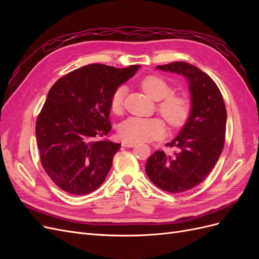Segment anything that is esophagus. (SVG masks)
I'll return each mask as SVG.
<instances>
[{
  "label": "esophagus",
  "instance_id": "esophagus-1",
  "mask_svg": "<svg viewBox=\"0 0 259 259\" xmlns=\"http://www.w3.org/2000/svg\"><path fill=\"white\" fill-rule=\"evenodd\" d=\"M123 147H127V148H133L136 146V143H132V142H123L122 143Z\"/></svg>",
  "mask_w": 259,
  "mask_h": 259
}]
</instances>
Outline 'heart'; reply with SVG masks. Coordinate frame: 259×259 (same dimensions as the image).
<instances>
[{
  "instance_id": "heart-1",
  "label": "heart",
  "mask_w": 259,
  "mask_h": 259,
  "mask_svg": "<svg viewBox=\"0 0 259 259\" xmlns=\"http://www.w3.org/2000/svg\"><path fill=\"white\" fill-rule=\"evenodd\" d=\"M144 92L153 100L159 101L158 111L171 127H179L189 115L190 106L188 100L177 94H171L169 84L158 75H149L140 82ZM126 88H117L110 100L112 111L121 113L124 108ZM165 133V125L159 117L132 116L123 121L119 126L120 137L126 142H150L162 137Z\"/></svg>"
}]
</instances>
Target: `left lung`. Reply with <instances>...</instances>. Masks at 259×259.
Returning a JSON list of instances; mask_svg holds the SVG:
<instances>
[{
  "label": "left lung",
  "instance_id": "8db88e82",
  "mask_svg": "<svg viewBox=\"0 0 259 259\" xmlns=\"http://www.w3.org/2000/svg\"><path fill=\"white\" fill-rule=\"evenodd\" d=\"M183 75L190 93L189 116L177 136L167 144L173 154L155 151L146 163L149 179L170 193L198 186L214 168L225 144L227 111L216 83L199 68L185 61L156 67Z\"/></svg>",
  "mask_w": 259,
  "mask_h": 259
}]
</instances>
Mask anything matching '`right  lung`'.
<instances>
[{"label":"right lung","instance_id":"right-lung-1","mask_svg":"<svg viewBox=\"0 0 259 259\" xmlns=\"http://www.w3.org/2000/svg\"><path fill=\"white\" fill-rule=\"evenodd\" d=\"M139 68L93 64L52 86L37 116L35 136L43 168L60 189L84 195L105 182L121 148L105 138L111 131L110 100Z\"/></svg>","mask_w":259,"mask_h":259}]
</instances>
